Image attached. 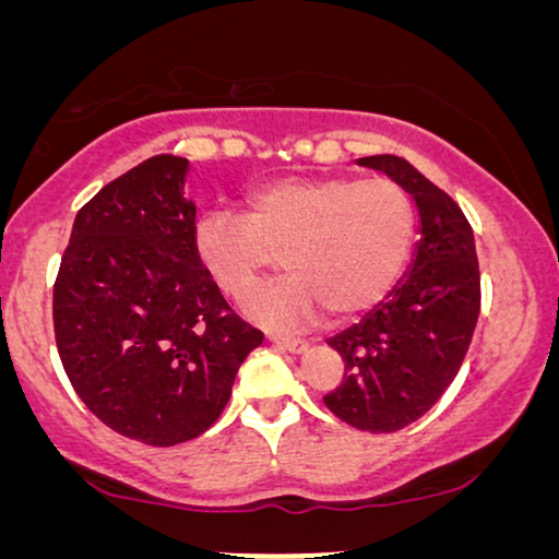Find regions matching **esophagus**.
Masks as SVG:
<instances>
[{
    "instance_id": "34e87169",
    "label": "esophagus",
    "mask_w": 559,
    "mask_h": 559,
    "mask_svg": "<svg viewBox=\"0 0 559 559\" xmlns=\"http://www.w3.org/2000/svg\"><path fill=\"white\" fill-rule=\"evenodd\" d=\"M270 341L282 350H289V354H302L308 348V341L302 338H287V335H270Z\"/></svg>"
}]
</instances>
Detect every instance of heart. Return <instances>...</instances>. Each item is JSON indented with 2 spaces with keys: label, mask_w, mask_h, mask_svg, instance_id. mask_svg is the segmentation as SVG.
I'll return each mask as SVG.
<instances>
[{
  "label": "heart",
  "mask_w": 559,
  "mask_h": 559,
  "mask_svg": "<svg viewBox=\"0 0 559 559\" xmlns=\"http://www.w3.org/2000/svg\"><path fill=\"white\" fill-rule=\"evenodd\" d=\"M415 231V203L396 180L323 175L251 188L243 218L205 213L193 239L213 282L236 302L282 254L289 274L251 297L249 312L266 325H297L318 308L331 320L373 308L407 264Z\"/></svg>",
  "instance_id": "b5f03b06"
}]
</instances>
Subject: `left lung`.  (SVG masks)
<instances>
[{"label":"left lung","instance_id":"obj_1","mask_svg":"<svg viewBox=\"0 0 559 559\" xmlns=\"http://www.w3.org/2000/svg\"><path fill=\"white\" fill-rule=\"evenodd\" d=\"M415 198L419 241L407 277L328 346L346 371L325 407L356 430L396 432L453 384L480 312L476 241L461 205L396 155L361 157Z\"/></svg>","mask_w":559,"mask_h":559}]
</instances>
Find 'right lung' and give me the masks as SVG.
I'll return each instance as SVG.
<instances>
[{
    "label": "right lung",
    "mask_w": 559,
    "mask_h": 559,
    "mask_svg": "<svg viewBox=\"0 0 559 559\" xmlns=\"http://www.w3.org/2000/svg\"><path fill=\"white\" fill-rule=\"evenodd\" d=\"M188 159L155 155L79 211L52 287L60 361L114 432L170 448L224 412L264 333L228 308L195 254Z\"/></svg>",
    "instance_id": "1"
}]
</instances>
